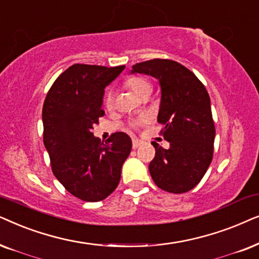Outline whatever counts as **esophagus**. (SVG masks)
I'll return each instance as SVG.
<instances>
[{"instance_id": "esophagus-1", "label": "esophagus", "mask_w": 259, "mask_h": 259, "mask_svg": "<svg viewBox=\"0 0 259 259\" xmlns=\"http://www.w3.org/2000/svg\"><path fill=\"white\" fill-rule=\"evenodd\" d=\"M142 144H143V141L142 140L133 139V148H134V149H136V148H139L140 146H142Z\"/></svg>"}]
</instances>
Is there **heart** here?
Instances as JSON below:
<instances>
[{
  "label": "heart",
  "instance_id": "1",
  "mask_svg": "<svg viewBox=\"0 0 259 259\" xmlns=\"http://www.w3.org/2000/svg\"><path fill=\"white\" fill-rule=\"evenodd\" d=\"M125 85L129 89H132L134 91V94L137 95L141 98L144 97V96H148V97H149L151 91H153V85H151V82L148 80L147 78H143V77L129 78L125 81ZM104 105L108 109L112 108V105H113V94L111 91H108L105 94V96H104ZM147 120H148V118L146 116H141L137 119L134 120V122L132 123V125L134 127H137L140 125V124L146 123Z\"/></svg>",
  "mask_w": 259,
  "mask_h": 259
}]
</instances>
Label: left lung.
I'll return each mask as SVG.
<instances>
[{"label": "left lung", "mask_w": 259, "mask_h": 259, "mask_svg": "<svg viewBox=\"0 0 259 259\" xmlns=\"http://www.w3.org/2000/svg\"><path fill=\"white\" fill-rule=\"evenodd\" d=\"M132 73L156 78L161 88L157 122L169 148L153 142L155 157L149 163L158 188L180 194L191 191L207 171L215 137L211 101L196 75L177 61L153 59L136 64Z\"/></svg>", "instance_id": "8db88e82"}]
</instances>
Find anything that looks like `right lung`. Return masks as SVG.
Returning a JSON list of instances; mask_svg holds the SVG:
<instances>
[{
	"label": "right lung",
	"mask_w": 259,
	"mask_h": 259,
	"mask_svg": "<svg viewBox=\"0 0 259 259\" xmlns=\"http://www.w3.org/2000/svg\"><path fill=\"white\" fill-rule=\"evenodd\" d=\"M124 67L72 65L45 99L44 144L52 171L72 195L84 201H101L115 191L132 151V139L125 133L112 134L105 143L92 133L105 113L104 89Z\"/></svg>",
	"instance_id": "right-lung-1"
}]
</instances>
